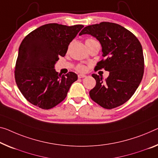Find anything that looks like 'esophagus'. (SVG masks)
I'll return each instance as SVG.
<instances>
[{"label":"esophagus","instance_id":"obj_1","mask_svg":"<svg viewBox=\"0 0 158 158\" xmlns=\"http://www.w3.org/2000/svg\"><path fill=\"white\" fill-rule=\"evenodd\" d=\"M77 77H79V78H82V77H86V76L85 74H79L78 76H77Z\"/></svg>","mask_w":158,"mask_h":158}]
</instances>
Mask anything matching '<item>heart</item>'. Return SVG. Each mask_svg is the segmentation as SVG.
<instances>
[{"mask_svg":"<svg viewBox=\"0 0 158 158\" xmlns=\"http://www.w3.org/2000/svg\"><path fill=\"white\" fill-rule=\"evenodd\" d=\"M93 40H93V39H87V40H85V42H90V41H93ZM85 69H85V65H82V64L77 65V67H76V70H77V71H81V72L85 71Z\"/></svg>","mask_w":158,"mask_h":158,"instance_id":"b5f03b06","label":"heart"}]
</instances>
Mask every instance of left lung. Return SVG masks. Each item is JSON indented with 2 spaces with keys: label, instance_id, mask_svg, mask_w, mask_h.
Wrapping results in <instances>:
<instances>
[{
  "label": "left lung",
  "instance_id": "8db88e82",
  "mask_svg": "<svg viewBox=\"0 0 158 158\" xmlns=\"http://www.w3.org/2000/svg\"><path fill=\"white\" fill-rule=\"evenodd\" d=\"M90 35L102 45L103 59L95 70L110 72L105 81L93 74L96 85L89 91L90 98L107 110L117 107L131 98L144 73L142 46L132 32L118 24L102 22L87 26L79 35Z\"/></svg>",
  "mask_w": 158,
  "mask_h": 158
}]
</instances>
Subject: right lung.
I'll return each instance as SVG.
<instances>
[{
  "instance_id": "1",
  "label": "right lung",
  "mask_w": 158,
  "mask_h": 158,
  "mask_svg": "<svg viewBox=\"0 0 158 158\" xmlns=\"http://www.w3.org/2000/svg\"><path fill=\"white\" fill-rule=\"evenodd\" d=\"M83 27L47 24L24 38L19 47L15 78L21 93L33 105L49 110L66 98L77 76L73 72L61 76L54 65L59 56H65L69 44Z\"/></svg>"
}]
</instances>
